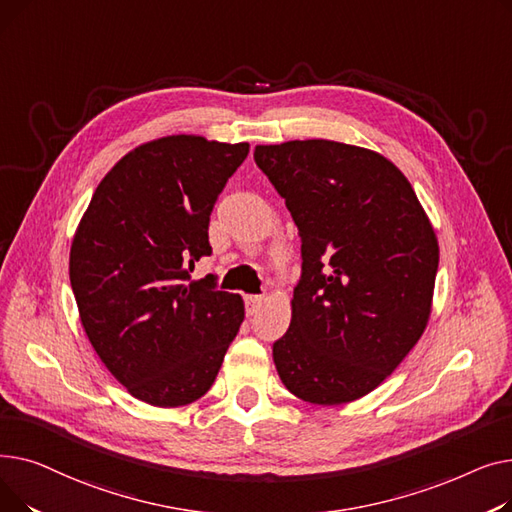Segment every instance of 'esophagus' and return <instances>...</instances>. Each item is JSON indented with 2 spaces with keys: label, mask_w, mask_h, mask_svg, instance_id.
I'll return each instance as SVG.
<instances>
[{
  "label": "esophagus",
  "mask_w": 512,
  "mask_h": 512,
  "mask_svg": "<svg viewBox=\"0 0 512 512\" xmlns=\"http://www.w3.org/2000/svg\"><path fill=\"white\" fill-rule=\"evenodd\" d=\"M261 301H263V297H259V294H249V297H245V307H247V313H249V315L257 313V309L261 307Z\"/></svg>",
  "instance_id": "obj_1"
}]
</instances>
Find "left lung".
Wrapping results in <instances>:
<instances>
[{"instance_id":"obj_1","label":"left lung","mask_w":512,"mask_h":512,"mask_svg":"<svg viewBox=\"0 0 512 512\" xmlns=\"http://www.w3.org/2000/svg\"><path fill=\"white\" fill-rule=\"evenodd\" d=\"M255 164L301 236L288 332L274 342L282 384L313 405L378 388L432 313L438 238L384 155L326 139L257 145Z\"/></svg>"}]
</instances>
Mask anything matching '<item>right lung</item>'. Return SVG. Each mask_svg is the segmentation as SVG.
<instances>
[{
    "mask_svg": "<svg viewBox=\"0 0 512 512\" xmlns=\"http://www.w3.org/2000/svg\"><path fill=\"white\" fill-rule=\"evenodd\" d=\"M249 143L174 134L126 153L99 182L70 249L80 321L114 378L153 407L215 382L245 319L240 294L191 280L211 255L209 215Z\"/></svg>",
    "mask_w": 512,
    "mask_h": 512,
    "instance_id": "obj_1",
    "label": "right lung"
}]
</instances>
